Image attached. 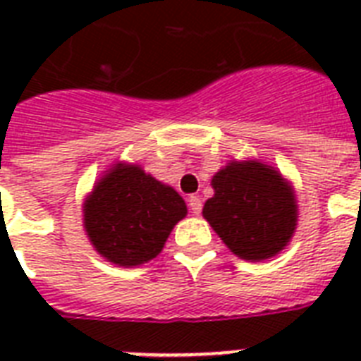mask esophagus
Wrapping results in <instances>:
<instances>
[{
    "label": "esophagus",
    "instance_id": "34e87169",
    "mask_svg": "<svg viewBox=\"0 0 361 361\" xmlns=\"http://www.w3.org/2000/svg\"><path fill=\"white\" fill-rule=\"evenodd\" d=\"M189 209H191L192 215H200V212H202V200L198 197L189 198Z\"/></svg>",
    "mask_w": 361,
    "mask_h": 361
}]
</instances>
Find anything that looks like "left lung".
<instances>
[{"mask_svg": "<svg viewBox=\"0 0 361 361\" xmlns=\"http://www.w3.org/2000/svg\"><path fill=\"white\" fill-rule=\"evenodd\" d=\"M215 195L204 217L234 255L245 260L275 257L296 228V200L277 170L257 161L228 163L212 180Z\"/></svg>", "mask_w": 361, "mask_h": 361, "instance_id": "left-lung-1", "label": "left lung"}]
</instances>
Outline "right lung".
<instances>
[{"instance_id":"add662e5","label":"right lung","mask_w":361,"mask_h":361,"mask_svg":"<svg viewBox=\"0 0 361 361\" xmlns=\"http://www.w3.org/2000/svg\"><path fill=\"white\" fill-rule=\"evenodd\" d=\"M185 214L183 198L172 187L140 166L118 164L86 200L84 225L97 252L129 268L157 257Z\"/></svg>"}]
</instances>
